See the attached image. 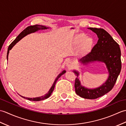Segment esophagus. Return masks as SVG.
Wrapping results in <instances>:
<instances>
[{
    "label": "esophagus",
    "mask_w": 126,
    "mask_h": 126,
    "mask_svg": "<svg viewBox=\"0 0 126 126\" xmlns=\"http://www.w3.org/2000/svg\"><path fill=\"white\" fill-rule=\"evenodd\" d=\"M66 66H67V68L69 69H71L73 67V63L69 61L66 63Z\"/></svg>",
    "instance_id": "34e87169"
}]
</instances>
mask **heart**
Returning a JSON list of instances; mask_svg holds the SVG:
<instances>
[{"label":"heart","mask_w":126,"mask_h":126,"mask_svg":"<svg viewBox=\"0 0 126 126\" xmlns=\"http://www.w3.org/2000/svg\"><path fill=\"white\" fill-rule=\"evenodd\" d=\"M76 43H81V48L83 51L87 50L90 47L92 44V40L89 38H86V36L84 34H79L75 38Z\"/></svg>","instance_id":"heart-1"}]
</instances>
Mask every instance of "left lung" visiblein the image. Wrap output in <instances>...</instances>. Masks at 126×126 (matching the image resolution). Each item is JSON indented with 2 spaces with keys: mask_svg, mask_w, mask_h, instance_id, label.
Instances as JSON below:
<instances>
[{
  "mask_svg": "<svg viewBox=\"0 0 126 126\" xmlns=\"http://www.w3.org/2000/svg\"><path fill=\"white\" fill-rule=\"evenodd\" d=\"M97 34L98 38L97 44L92 51L80 59L83 64L94 61L102 62L106 64L109 76L106 82L95 89H88L82 86L79 79L78 71L74 70L77 77L75 82L76 93L80 97L87 99H96L105 95L113 89L121 70V50L119 45L106 30L101 28H88Z\"/></svg>",
  "mask_w": 126,
  "mask_h": 126,
  "instance_id": "8db88e82",
  "label": "left lung"
}]
</instances>
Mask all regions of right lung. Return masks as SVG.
<instances>
[{
	"label": "right lung",
	"mask_w": 126,
	"mask_h": 126,
	"mask_svg": "<svg viewBox=\"0 0 126 126\" xmlns=\"http://www.w3.org/2000/svg\"><path fill=\"white\" fill-rule=\"evenodd\" d=\"M48 28L46 27V26H42V25H31V26H29L28 27L26 28V29H25L22 32H21L19 35L17 36V38H16L14 41H13L11 44L9 45V47H8V50H7V60H8V56H9V51L12 49L13 47L20 40L23 38L24 37H25V36L27 35L28 34H30L31 33H33L34 32L37 31L38 30H45V29H47ZM65 70H64L61 73H60V74L58 75V76L57 77V78L55 80L54 82L52 85L51 88H50V89L49 90V92H48L44 96H41V97H35V98H28V97H23V96H22V97L28 99V100H30V101H42V100H44L45 99L47 98L48 97H49L51 93H52L53 89H54V88L55 86L56 83L57 82V81L58 80V79L60 78V77L63 74L65 73Z\"/></svg>",
	"instance_id": "1"
}]
</instances>
